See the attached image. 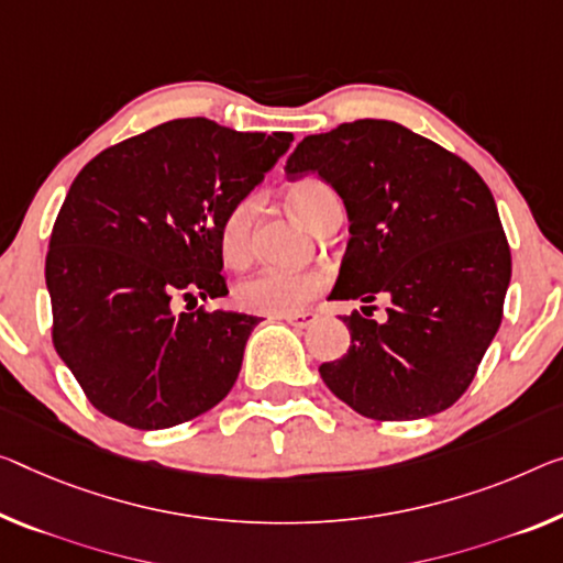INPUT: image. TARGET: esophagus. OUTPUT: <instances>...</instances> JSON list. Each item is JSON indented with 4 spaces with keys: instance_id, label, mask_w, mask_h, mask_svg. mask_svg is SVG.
<instances>
[{
    "instance_id": "obj_1",
    "label": "esophagus",
    "mask_w": 563,
    "mask_h": 563,
    "mask_svg": "<svg viewBox=\"0 0 563 563\" xmlns=\"http://www.w3.org/2000/svg\"><path fill=\"white\" fill-rule=\"evenodd\" d=\"M279 319L289 322L291 327H309V324H314L317 314H314V311H294V314H284Z\"/></svg>"
}]
</instances>
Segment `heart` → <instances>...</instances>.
I'll use <instances>...</instances> for the list:
<instances>
[{
    "label": "heart",
    "instance_id": "1",
    "mask_svg": "<svg viewBox=\"0 0 563 563\" xmlns=\"http://www.w3.org/2000/svg\"><path fill=\"white\" fill-rule=\"evenodd\" d=\"M291 211L307 223L311 231L322 227V221L334 211H342L340 198L330 186L317 178L299 180L289 188ZM256 216L254 198H241L223 216L219 227V249L229 266H244L252 258V229ZM324 289V276L317 272H276L264 269L249 279L239 282L233 299L244 311L266 317L294 314Z\"/></svg>",
    "mask_w": 563,
    "mask_h": 563
}]
</instances>
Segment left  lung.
<instances>
[{
  "instance_id": "left-lung-1",
  "label": "left lung",
  "mask_w": 563,
  "mask_h": 563,
  "mask_svg": "<svg viewBox=\"0 0 563 563\" xmlns=\"http://www.w3.org/2000/svg\"><path fill=\"white\" fill-rule=\"evenodd\" d=\"M319 173L344 201L350 244L330 299H390L342 317L352 344L319 367L372 420L443 412L473 383L504 317L511 249L490 188L468 163L393 120L307 135L287 176Z\"/></svg>"
}]
</instances>
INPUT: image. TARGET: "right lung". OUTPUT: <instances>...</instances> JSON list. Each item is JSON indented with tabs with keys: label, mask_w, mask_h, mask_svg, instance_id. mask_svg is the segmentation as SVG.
Listing matches in <instances>:
<instances>
[{
	"label": "right lung",
	"mask_w": 563,
	"mask_h": 563,
	"mask_svg": "<svg viewBox=\"0 0 563 563\" xmlns=\"http://www.w3.org/2000/svg\"><path fill=\"white\" fill-rule=\"evenodd\" d=\"M291 141L184 118L110 145L77 173L45 279L52 342L102 415L163 430L229 395L258 317L203 307L176 316L175 305L227 297L223 216Z\"/></svg>",
	"instance_id": "right-lung-1"
}]
</instances>
